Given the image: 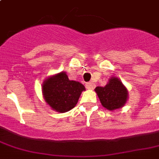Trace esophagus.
<instances>
[{
    "label": "esophagus",
    "instance_id": "obj_1",
    "mask_svg": "<svg viewBox=\"0 0 159 159\" xmlns=\"http://www.w3.org/2000/svg\"><path fill=\"white\" fill-rule=\"evenodd\" d=\"M86 86H87V88H88V89H94L95 87H96V85L93 82H87Z\"/></svg>",
    "mask_w": 159,
    "mask_h": 159
}]
</instances>
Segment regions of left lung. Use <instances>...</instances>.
Wrapping results in <instances>:
<instances>
[{"label": "left lung", "mask_w": 159, "mask_h": 159, "mask_svg": "<svg viewBox=\"0 0 159 159\" xmlns=\"http://www.w3.org/2000/svg\"><path fill=\"white\" fill-rule=\"evenodd\" d=\"M95 90L102 106L109 111L120 108L126 103L128 92L116 77L111 78L105 87H97Z\"/></svg>", "instance_id": "1"}]
</instances>
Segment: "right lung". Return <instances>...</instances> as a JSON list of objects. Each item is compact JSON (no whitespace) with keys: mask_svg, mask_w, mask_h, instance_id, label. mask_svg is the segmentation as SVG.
<instances>
[{"mask_svg":"<svg viewBox=\"0 0 159 159\" xmlns=\"http://www.w3.org/2000/svg\"><path fill=\"white\" fill-rule=\"evenodd\" d=\"M85 87L82 83L68 79L65 72L49 77L43 84L46 102L58 112H67L77 105Z\"/></svg>","mask_w":159,"mask_h":159,"instance_id":"obj_1","label":"right lung"}]
</instances>
